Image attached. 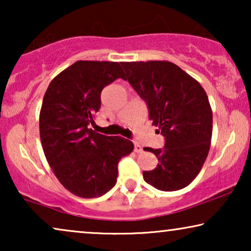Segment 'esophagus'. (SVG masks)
<instances>
[{
  "instance_id": "esophagus-1",
  "label": "esophagus",
  "mask_w": 251,
  "mask_h": 251,
  "mask_svg": "<svg viewBox=\"0 0 251 251\" xmlns=\"http://www.w3.org/2000/svg\"><path fill=\"white\" fill-rule=\"evenodd\" d=\"M133 151H135L136 153H140L143 151V147H142V145H140L139 143H135L133 144Z\"/></svg>"
}]
</instances>
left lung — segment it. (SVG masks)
Returning <instances> with one entry per match:
<instances>
[{
    "label": "left lung",
    "instance_id": "obj_1",
    "mask_svg": "<svg viewBox=\"0 0 251 251\" xmlns=\"http://www.w3.org/2000/svg\"><path fill=\"white\" fill-rule=\"evenodd\" d=\"M130 85L146 102L149 118L164 137L163 149L146 147L157 157L144 180L160 191H178L200 173L212 133L208 96L197 80L170 61L121 63Z\"/></svg>",
    "mask_w": 251,
    "mask_h": 251
}]
</instances>
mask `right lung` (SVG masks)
<instances>
[{"label": "right lung", "instance_id": "obj_1", "mask_svg": "<svg viewBox=\"0 0 251 251\" xmlns=\"http://www.w3.org/2000/svg\"><path fill=\"white\" fill-rule=\"evenodd\" d=\"M125 74L114 61L80 60L51 81L40 113V137L48 163L61 185L80 198L107 193L116 184L121 157L133 144L95 132V114L106 85Z\"/></svg>", "mask_w": 251, "mask_h": 251}]
</instances>
